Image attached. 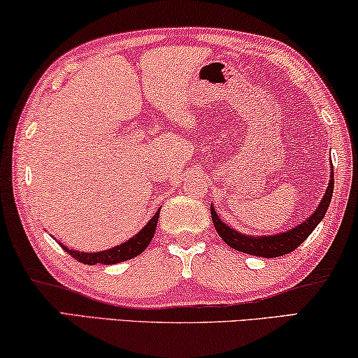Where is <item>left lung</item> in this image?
I'll use <instances>...</instances> for the list:
<instances>
[{
	"instance_id": "8db88e82",
	"label": "left lung",
	"mask_w": 358,
	"mask_h": 358,
	"mask_svg": "<svg viewBox=\"0 0 358 358\" xmlns=\"http://www.w3.org/2000/svg\"><path fill=\"white\" fill-rule=\"evenodd\" d=\"M332 189H334V170H332L331 162V178L329 185L326 188L323 199L318 204V208L313 210V214L310 217H306L303 222H300L296 227L280 231V234L273 235H246L243 231H238L234 227H230L229 224H225L222 219L219 217V214L215 213L214 204H210V217H213L214 227L217 230L225 243L230 248L241 253L259 256V258H278V256H284L290 251H294L296 246H300L303 241L308 238L311 231H313L318 224L323 220L328 210L332 198Z\"/></svg>"
}]
</instances>
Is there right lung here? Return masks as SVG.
I'll return each instance as SVG.
<instances>
[{
    "label": "right lung",
    "instance_id": "add662e5",
    "mask_svg": "<svg viewBox=\"0 0 358 358\" xmlns=\"http://www.w3.org/2000/svg\"><path fill=\"white\" fill-rule=\"evenodd\" d=\"M159 214H160V210H157V213L154 214V217L150 219L149 222L138 231V234L131 236V238L124 241V243L113 246V248H108L103 251H95V253H84V251L69 250L68 246H64L63 243H59V245H62V248L66 250V253L71 255L74 259H78L79 263L90 264V266L99 264V263L100 264L123 263V261L136 258V256L141 255L145 248H148L150 240L154 238L155 227H157V222H159Z\"/></svg>",
    "mask_w": 358,
    "mask_h": 358
}]
</instances>
